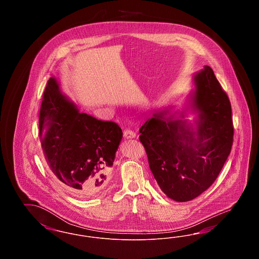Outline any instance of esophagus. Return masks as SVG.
I'll use <instances>...</instances> for the list:
<instances>
[{
    "label": "esophagus",
    "instance_id": "esophagus-1",
    "mask_svg": "<svg viewBox=\"0 0 259 259\" xmlns=\"http://www.w3.org/2000/svg\"><path fill=\"white\" fill-rule=\"evenodd\" d=\"M123 136L125 139H133V138L136 137V133L134 131L130 130V129H125L123 132Z\"/></svg>",
    "mask_w": 259,
    "mask_h": 259
}]
</instances>
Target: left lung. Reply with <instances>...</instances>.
Returning <instances> with one entry per match:
<instances>
[{"mask_svg": "<svg viewBox=\"0 0 259 259\" xmlns=\"http://www.w3.org/2000/svg\"><path fill=\"white\" fill-rule=\"evenodd\" d=\"M194 80L196 134L185 121L165 117L167 111L153 113L139 130L154 179L178 202L197 197L213 184L233 145L231 104L213 71L206 66Z\"/></svg>", "mask_w": 259, "mask_h": 259, "instance_id": "1", "label": "left lung"}]
</instances>
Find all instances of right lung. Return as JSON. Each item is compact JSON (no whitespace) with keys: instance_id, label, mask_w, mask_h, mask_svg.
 Wrapping results in <instances>:
<instances>
[{"instance_id":"add662e5","label":"right lung","mask_w":259,"mask_h":259,"mask_svg":"<svg viewBox=\"0 0 259 259\" xmlns=\"http://www.w3.org/2000/svg\"><path fill=\"white\" fill-rule=\"evenodd\" d=\"M38 128L49 168L70 193L90 197L105 187L122 139L118 124L79 112L51 77L42 95Z\"/></svg>"}]
</instances>
